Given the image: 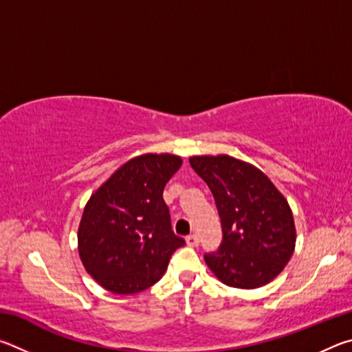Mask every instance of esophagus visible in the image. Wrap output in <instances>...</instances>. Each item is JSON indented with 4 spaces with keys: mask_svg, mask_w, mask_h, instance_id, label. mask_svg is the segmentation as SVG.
<instances>
[{
    "mask_svg": "<svg viewBox=\"0 0 352 352\" xmlns=\"http://www.w3.org/2000/svg\"><path fill=\"white\" fill-rule=\"evenodd\" d=\"M186 243L189 247H199V236L197 234H189L186 237Z\"/></svg>",
    "mask_w": 352,
    "mask_h": 352,
    "instance_id": "34e87169",
    "label": "esophagus"
}]
</instances>
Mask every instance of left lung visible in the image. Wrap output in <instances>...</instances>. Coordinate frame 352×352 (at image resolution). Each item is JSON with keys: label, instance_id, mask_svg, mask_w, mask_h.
Wrapping results in <instances>:
<instances>
[{"label": "left lung", "instance_id": "8db88e82", "mask_svg": "<svg viewBox=\"0 0 352 352\" xmlns=\"http://www.w3.org/2000/svg\"><path fill=\"white\" fill-rule=\"evenodd\" d=\"M216 200L222 243L205 261L223 284L258 289L275 279L295 250L294 214L284 195L254 166L228 155L190 157Z\"/></svg>", "mask_w": 352, "mask_h": 352}]
</instances>
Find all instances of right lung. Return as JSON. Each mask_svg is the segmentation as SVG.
Returning <instances> with one entry per match:
<instances>
[{
  "mask_svg": "<svg viewBox=\"0 0 352 352\" xmlns=\"http://www.w3.org/2000/svg\"><path fill=\"white\" fill-rule=\"evenodd\" d=\"M182 158L146 153L122 164L83 210L77 242L85 270L104 289L136 294L162 279L184 245L170 225L163 190Z\"/></svg>",
  "mask_w": 352,
  "mask_h": 352,
  "instance_id": "obj_1",
  "label": "right lung"
}]
</instances>
